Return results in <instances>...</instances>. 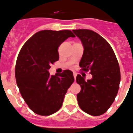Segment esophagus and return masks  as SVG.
Listing matches in <instances>:
<instances>
[{
    "mask_svg": "<svg viewBox=\"0 0 133 133\" xmlns=\"http://www.w3.org/2000/svg\"><path fill=\"white\" fill-rule=\"evenodd\" d=\"M74 79L76 80V76H77V74L76 73H74Z\"/></svg>",
    "mask_w": 133,
    "mask_h": 133,
    "instance_id": "34e87169",
    "label": "esophagus"
}]
</instances>
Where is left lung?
Listing matches in <instances>:
<instances>
[{
    "mask_svg": "<svg viewBox=\"0 0 133 133\" xmlns=\"http://www.w3.org/2000/svg\"><path fill=\"white\" fill-rule=\"evenodd\" d=\"M82 42L84 52L79 65L84 71L90 70L92 78L85 80L78 74L77 83L81 91L77 94L80 108L92 116L106 112L118 93L120 71L118 60L110 44L94 31L74 30Z\"/></svg>",
    "mask_w": 133,
    "mask_h": 133,
    "instance_id": "left-lung-1",
    "label": "left lung"
}]
</instances>
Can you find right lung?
Masks as SVG:
<instances>
[{
    "mask_svg": "<svg viewBox=\"0 0 133 133\" xmlns=\"http://www.w3.org/2000/svg\"><path fill=\"white\" fill-rule=\"evenodd\" d=\"M69 37L70 30H44L36 33L20 51L15 65V78L20 93L34 113L49 116L62 106L65 95L74 81L69 70L51 76V64L59 60L58 47Z\"/></svg>",
    "mask_w": 133,
    "mask_h": 133,
    "instance_id": "1",
    "label": "right lung"
}]
</instances>
